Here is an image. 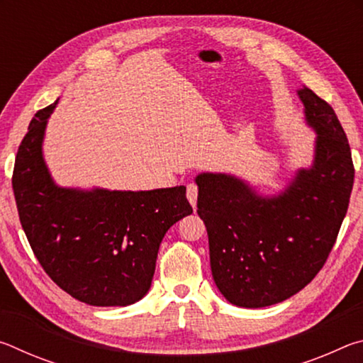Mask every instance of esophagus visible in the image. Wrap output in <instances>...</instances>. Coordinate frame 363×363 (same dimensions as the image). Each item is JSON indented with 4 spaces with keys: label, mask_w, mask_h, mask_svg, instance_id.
<instances>
[{
    "label": "esophagus",
    "mask_w": 363,
    "mask_h": 363,
    "mask_svg": "<svg viewBox=\"0 0 363 363\" xmlns=\"http://www.w3.org/2000/svg\"><path fill=\"white\" fill-rule=\"evenodd\" d=\"M196 196H199V187L195 184H187V200L194 208L196 205Z\"/></svg>",
    "instance_id": "34e87169"
}]
</instances>
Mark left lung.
Listing matches in <instances>:
<instances>
[{
	"mask_svg": "<svg viewBox=\"0 0 363 363\" xmlns=\"http://www.w3.org/2000/svg\"><path fill=\"white\" fill-rule=\"evenodd\" d=\"M317 131L315 162L277 199H261L242 181L200 174L213 279L240 307L281 303L311 284L335 247L354 186V163L335 110L314 91H298Z\"/></svg>",
	"mask_w": 363,
	"mask_h": 363,
	"instance_id": "obj_1",
	"label": "left lung"
}]
</instances>
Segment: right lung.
<instances>
[{
    "label": "right lung",
    "instance_id": "right-lung-1",
    "mask_svg": "<svg viewBox=\"0 0 363 363\" xmlns=\"http://www.w3.org/2000/svg\"><path fill=\"white\" fill-rule=\"evenodd\" d=\"M36 112L12 171L17 211L33 255L54 284L91 306H128L149 291L160 243L192 213L186 187L110 192L54 186L43 162L48 116Z\"/></svg>",
    "mask_w": 363,
    "mask_h": 363
}]
</instances>
